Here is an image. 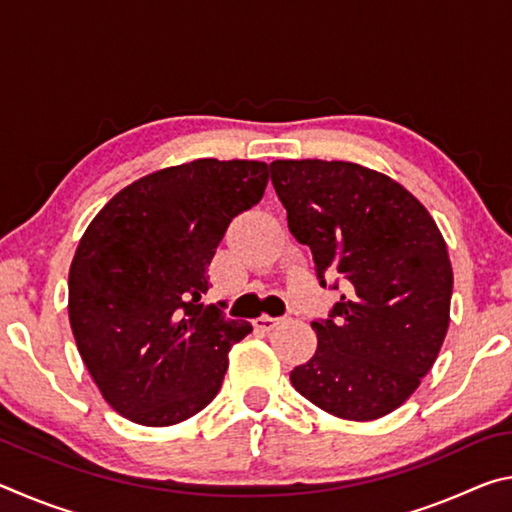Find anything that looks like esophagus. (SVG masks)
<instances>
[{
  "label": "esophagus",
  "instance_id": "1",
  "mask_svg": "<svg viewBox=\"0 0 512 512\" xmlns=\"http://www.w3.org/2000/svg\"><path fill=\"white\" fill-rule=\"evenodd\" d=\"M284 318H271V316H259V318H255V327L259 329V332H271V329H275L277 325L282 323Z\"/></svg>",
  "mask_w": 512,
  "mask_h": 512
}]
</instances>
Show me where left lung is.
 I'll return each mask as SVG.
<instances>
[{
  "mask_svg": "<svg viewBox=\"0 0 512 512\" xmlns=\"http://www.w3.org/2000/svg\"><path fill=\"white\" fill-rule=\"evenodd\" d=\"M291 235L345 293L314 320L318 348L291 384L343 420L384 418L420 386L443 348L454 273L436 221L386 173L343 160H275Z\"/></svg>",
  "mask_w": 512,
  "mask_h": 512,
  "instance_id": "1",
  "label": "left lung"
}]
</instances>
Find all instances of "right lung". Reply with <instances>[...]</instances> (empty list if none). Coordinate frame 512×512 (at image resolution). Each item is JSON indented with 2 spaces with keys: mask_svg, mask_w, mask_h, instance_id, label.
<instances>
[{
  "mask_svg": "<svg viewBox=\"0 0 512 512\" xmlns=\"http://www.w3.org/2000/svg\"><path fill=\"white\" fill-rule=\"evenodd\" d=\"M266 183V162L192 160L124 187L83 232L69 266V325L119 415L171 427L219 393L228 352L253 325L203 305L207 266Z\"/></svg>",
  "mask_w": 512,
  "mask_h": 512,
  "instance_id": "obj_1",
  "label": "right lung"
}]
</instances>
